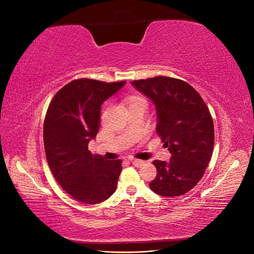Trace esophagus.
Instances as JSON below:
<instances>
[{"mask_svg":"<svg viewBox=\"0 0 254 254\" xmlns=\"http://www.w3.org/2000/svg\"><path fill=\"white\" fill-rule=\"evenodd\" d=\"M130 162H131L132 165H134V166H136V167H141V166L145 163L144 161L137 160V159H131V160H130Z\"/></svg>","mask_w":254,"mask_h":254,"instance_id":"1","label":"esophagus"}]
</instances>
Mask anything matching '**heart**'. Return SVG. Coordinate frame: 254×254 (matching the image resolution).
I'll return each mask as SVG.
<instances>
[{"label": "heart", "instance_id": "1", "mask_svg": "<svg viewBox=\"0 0 254 254\" xmlns=\"http://www.w3.org/2000/svg\"><path fill=\"white\" fill-rule=\"evenodd\" d=\"M132 106H144L147 108L148 102L144 96L135 95V96H131L128 99V107H132Z\"/></svg>", "mask_w": 254, "mask_h": 254}]
</instances>
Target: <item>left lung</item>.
<instances>
[{"label":"left lung","instance_id":"left-lung-1","mask_svg":"<svg viewBox=\"0 0 254 254\" xmlns=\"http://www.w3.org/2000/svg\"><path fill=\"white\" fill-rule=\"evenodd\" d=\"M158 113L157 133L171 152L170 162L153 161L157 176L149 183L158 195L176 197L200 181L214 149V124L200 94L187 81L166 76L133 80Z\"/></svg>","mask_w":254,"mask_h":254}]
</instances>
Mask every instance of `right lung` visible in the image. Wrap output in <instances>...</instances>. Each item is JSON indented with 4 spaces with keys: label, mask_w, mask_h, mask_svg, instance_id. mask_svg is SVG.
I'll return each instance as SVG.
<instances>
[{
    "label": "right lung",
    "mask_w": 254,
    "mask_h": 254,
    "mask_svg": "<svg viewBox=\"0 0 254 254\" xmlns=\"http://www.w3.org/2000/svg\"><path fill=\"white\" fill-rule=\"evenodd\" d=\"M125 83L75 79L49 106L43 126L45 156L59 186L76 201L96 204L117 190L122 161L92 155L88 145L98 132L102 104Z\"/></svg>",
    "instance_id": "add662e5"
}]
</instances>
